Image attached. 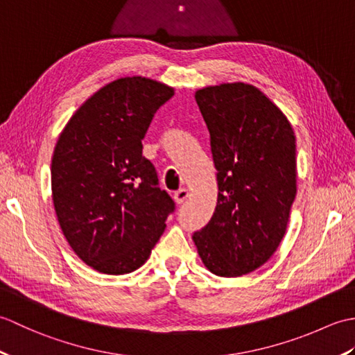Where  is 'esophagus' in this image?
<instances>
[{
    "label": "esophagus",
    "instance_id": "obj_1",
    "mask_svg": "<svg viewBox=\"0 0 355 355\" xmlns=\"http://www.w3.org/2000/svg\"><path fill=\"white\" fill-rule=\"evenodd\" d=\"M189 197V192H187V189H178L173 192V200H175L177 205H182V202Z\"/></svg>",
    "mask_w": 355,
    "mask_h": 355
}]
</instances>
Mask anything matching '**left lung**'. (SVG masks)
Here are the masks:
<instances>
[{
    "label": "left lung",
    "mask_w": 355,
    "mask_h": 355,
    "mask_svg": "<svg viewBox=\"0 0 355 355\" xmlns=\"http://www.w3.org/2000/svg\"><path fill=\"white\" fill-rule=\"evenodd\" d=\"M210 134L218 201L193 233L205 266L236 277L266 263L285 235L296 198V137L284 112L253 85L195 93Z\"/></svg>",
    "instance_id": "1"
}]
</instances>
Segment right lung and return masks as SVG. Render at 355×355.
I'll list each match as a JSON object with an SVG mask.
<instances>
[{
	"instance_id": "obj_1",
	"label": "right lung",
	"mask_w": 355,
	"mask_h": 355,
	"mask_svg": "<svg viewBox=\"0 0 355 355\" xmlns=\"http://www.w3.org/2000/svg\"><path fill=\"white\" fill-rule=\"evenodd\" d=\"M172 96L160 82L117 79L89 97L59 135L51 158L58 221L74 253L101 273L141 267L175 210L141 145Z\"/></svg>"
}]
</instances>
